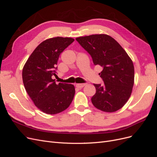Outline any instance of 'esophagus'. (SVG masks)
Listing matches in <instances>:
<instances>
[{
  "label": "esophagus",
  "instance_id": "1",
  "mask_svg": "<svg viewBox=\"0 0 157 157\" xmlns=\"http://www.w3.org/2000/svg\"><path fill=\"white\" fill-rule=\"evenodd\" d=\"M85 85H86V84H76V86L78 88H82L85 86Z\"/></svg>",
  "mask_w": 157,
  "mask_h": 157
}]
</instances>
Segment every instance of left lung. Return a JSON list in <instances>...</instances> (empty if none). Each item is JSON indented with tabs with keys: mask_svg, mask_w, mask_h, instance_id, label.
I'll list each match as a JSON object with an SVG mask.
<instances>
[{
	"mask_svg": "<svg viewBox=\"0 0 157 157\" xmlns=\"http://www.w3.org/2000/svg\"><path fill=\"white\" fill-rule=\"evenodd\" d=\"M76 40L91 55L94 64L102 67L99 75L104 84H96L91 100L95 107L113 113L119 110L130 98L134 84V67L126 52L106 34L80 36Z\"/></svg>",
	"mask_w": 157,
	"mask_h": 157,
	"instance_id": "obj_1",
	"label": "left lung"
}]
</instances>
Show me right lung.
Instances as JSON below:
<instances>
[{"instance_id":"1","label":"right lung","mask_w":157,"mask_h":157,"mask_svg":"<svg viewBox=\"0 0 157 157\" xmlns=\"http://www.w3.org/2000/svg\"><path fill=\"white\" fill-rule=\"evenodd\" d=\"M75 40L73 38L57 36L42 42L27 60L22 71L26 92L41 111L55 115L65 111L72 102L74 85L56 83L52 79L60 54Z\"/></svg>"}]
</instances>
